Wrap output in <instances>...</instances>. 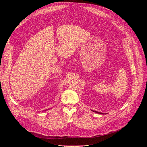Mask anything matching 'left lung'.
<instances>
[{
	"instance_id": "obj_1",
	"label": "left lung",
	"mask_w": 147,
	"mask_h": 147,
	"mask_svg": "<svg viewBox=\"0 0 147 147\" xmlns=\"http://www.w3.org/2000/svg\"><path fill=\"white\" fill-rule=\"evenodd\" d=\"M92 111H94V112H95V113H98V114H104V113H101V112H98V111H94V110H92Z\"/></svg>"
}]
</instances>
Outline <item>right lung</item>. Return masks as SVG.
Here are the masks:
<instances>
[{
  "instance_id": "1",
  "label": "right lung",
  "mask_w": 147,
  "mask_h": 147,
  "mask_svg": "<svg viewBox=\"0 0 147 147\" xmlns=\"http://www.w3.org/2000/svg\"><path fill=\"white\" fill-rule=\"evenodd\" d=\"M48 110H49V109H48Z\"/></svg>"
}]
</instances>
